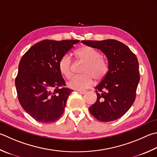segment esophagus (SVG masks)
<instances>
[{
	"mask_svg": "<svg viewBox=\"0 0 157 157\" xmlns=\"http://www.w3.org/2000/svg\"><path fill=\"white\" fill-rule=\"evenodd\" d=\"M77 92H78L79 94H81V95H84V94L86 93V91L84 90H77Z\"/></svg>",
	"mask_w": 157,
	"mask_h": 157,
	"instance_id": "1",
	"label": "esophagus"
}]
</instances>
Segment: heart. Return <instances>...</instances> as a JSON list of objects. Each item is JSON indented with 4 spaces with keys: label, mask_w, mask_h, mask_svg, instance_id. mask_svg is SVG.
Listing matches in <instances>:
<instances>
[{
    "label": "heart",
    "mask_w": 157,
    "mask_h": 157,
    "mask_svg": "<svg viewBox=\"0 0 157 157\" xmlns=\"http://www.w3.org/2000/svg\"><path fill=\"white\" fill-rule=\"evenodd\" d=\"M75 58L85 62L82 69V75L73 76L68 82V86L75 90H84L91 86L94 78L97 81L101 80L107 74L108 68L106 61L100 57V54L93 47L82 46L75 51ZM72 63L70 57L63 56L58 62L59 72L65 78L71 75Z\"/></svg>",
    "instance_id": "1"
}]
</instances>
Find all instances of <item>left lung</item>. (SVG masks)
<instances>
[{"mask_svg":"<svg viewBox=\"0 0 157 157\" xmlns=\"http://www.w3.org/2000/svg\"><path fill=\"white\" fill-rule=\"evenodd\" d=\"M106 56L108 71L95 88L97 100L89 108L95 119L103 122L116 120L132 106L136 98L139 76L137 58L129 47L116 40H82Z\"/></svg>","mask_w":157,"mask_h":157,"instance_id":"8db88e82","label":"left lung"}]
</instances>
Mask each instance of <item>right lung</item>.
Returning a JSON list of instances; mask_svg holds the SVG:
<instances>
[{"label": "right lung", "mask_w": 157, "mask_h": 157, "mask_svg": "<svg viewBox=\"0 0 157 157\" xmlns=\"http://www.w3.org/2000/svg\"><path fill=\"white\" fill-rule=\"evenodd\" d=\"M79 42L44 40L22 57L15 80L17 95L21 106L36 121L52 123L63 114L73 90L64 87L58 62Z\"/></svg>", "instance_id": "right-lung-1"}]
</instances>
